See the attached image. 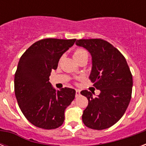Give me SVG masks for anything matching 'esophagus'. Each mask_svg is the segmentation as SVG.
Wrapping results in <instances>:
<instances>
[{
	"label": "esophagus",
	"mask_w": 146,
	"mask_h": 146,
	"mask_svg": "<svg viewBox=\"0 0 146 146\" xmlns=\"http://www.w3.org/2000/svg\"><path fill=\"white\" fill-rule=\"evenodd\" d=\"M80 96V90H76V97H79Z\"/></svg>",
	"instance_id": "obj_1"
}]
</instances>
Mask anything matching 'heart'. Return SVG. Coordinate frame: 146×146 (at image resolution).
I'll return each instance as SVG.
<instances>
[{
    "instance_id": "obj_1",
    "label": "heart",
    "mask_w": 146,
    "mask_h": 146,
    "mask_svg": "<svg viewBox=\"0 0 146 146\" xmlns=\"http://www.w3.org/2000/svg\"><path fill=\"white\" fill-rule=\"evenodd\" d=\"M82 57H88V52L83 48L76 49L73 52V57L74 59L77 60Z\"/></svg>"
}]
</instances>
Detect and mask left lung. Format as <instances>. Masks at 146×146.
<instances>
[{
  "mask_svg": "<svg viewBox=\"0 0 146 146\" xmlns=\"http://www.w3.org/2000/svg\"><path fill=\"white\" fill-rule=\"evenodd\" d=\"M92 55L89 79L100 90L94 97L87 90L80 93L89 100L82 122L93 129H104L115 124L124 114L132 96L133 76L123 55L107 41L100 38L76 40Z\"/></svg>",
  "mask_w": 146,
  "mask_h": 146,
  "instance_id": "1",
  "label": "left lung"
}]
</instances>
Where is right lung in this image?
Returning <instances> with one entry per match:
<instances>
[{
	"instance_id": "add662e5",
	"label": "right lung",
	"mask_w": 146,
	"mask_h": 146,
	"mask_svg": "<svg viewBox=\"0 0 146 146\" xmlns=\"http://www.w3.org/2000/svg\"><path fill=\"white\" fill-rule=\"evenodd\" d=\"M76 39L45 38L35 42L22 55L14 77L19 108L34 126L56 129L64 121V111L75 98L70 88L54 89L49 82L51 70Z\"/></svg>"
}]
</instances>
